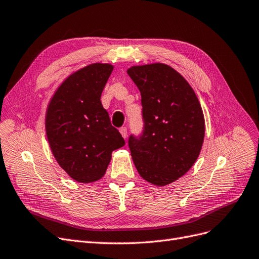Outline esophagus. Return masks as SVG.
<instances>
[{
    "label": "esophagus",
    "instance_id": "obj_1",
    "mask_svg": "<svg viewBox=\"0 0 259 259\" xmlns=\"http://www.w3.org/2000/svg\"><path fill=\"white\" fill-rule=\"evenodd\" d=\"M119 132H120V135L122 136L123 139L127 138V128H126V127H121V128L119 129Z\"/></svg>",
    "mask_w": 259,
    "mask_h": 259
}]
</instances>
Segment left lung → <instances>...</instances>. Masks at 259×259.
I'll return each mask as SVG.
<instances>
[{"label": "left lung", "mask_w": 259, "mask_h": 259, "mask_svg": "<svg viewBox=\"0 0 259 259\" xmlns=\"http://www.w3.org/2000/svg\"><path fill=\"white\" fill-rule=\"evenodd\" d=\"M141 92L144 127L128 145L141 177L166 186L184 176L199 156L205 137L200 103L187 80L170 66L156 63L127 70Z\"/></svg>", "instance_id": "obj_1"}]
</instances>
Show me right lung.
<instances>
[{
    "mask_svg": "<svg viewBox=\"0 0 259 259\" xmlns=\"http://www.w3.org/2000/svg\"><path fill=\"white\" fill-rule=\"evenodd\" d=\"M113 66L95 63L73 72L56 90L46 113V132L57 163L72 179L90 184L124 145L100 98Z\"/></svg>",
    "mask_w": 259,
    "mask_h": 259,
    "instance_id": "obj_1",
    "label": "right lung"
}]
</instances>
